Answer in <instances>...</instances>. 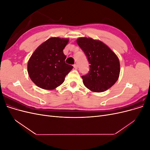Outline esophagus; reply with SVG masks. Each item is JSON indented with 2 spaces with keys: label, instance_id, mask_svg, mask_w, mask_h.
I'll return each instance as SVG.
<instances>
[{
  "label": "esophagus",
  "instance_id": "esophagus-1",
  "mask_svg": "<svg viewBox=\"0 0 150 150\" xmlns=\"http://www.w3.org/2000/svg\"><path fill=\"white\" fill-rule=\"evenodd\" d=\"M74 69H78V64H74Z\"/></svg>",
  "mask_w": 150,
  "mask_h": 150
}]
</instances>
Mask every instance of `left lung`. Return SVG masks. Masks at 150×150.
I'll list each match as a JSON object with an SVG mask.
<instances>
[{
  "label": "left lung",
  "instance_id": "obj_1",
  "mask_svg": "<svg viewBox=\"0 0 150 150\" xmlns=\"http://www.w3.org/2000/svg\"><path fill=\"white\" fill-rule=\"evenodd\" d=\"M76 42L90 64L89 73L82 76L84 86L95 93L110 88L120 76V64L116 54L99 40L84 37L78 38Z\"/></svg>",
  "mask_w": 150,
  "mask_h": 150
}]
</instances>
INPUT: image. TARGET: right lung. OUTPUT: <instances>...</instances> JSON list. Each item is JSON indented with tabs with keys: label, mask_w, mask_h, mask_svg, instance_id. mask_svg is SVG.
Listing matches in <instances>:
<instances>
[{
	"label": "right lung",
	"mask_w": 150,
	"mask_h": 150,
	"mask_svg": "<svg viewBox=\"0 0 150 150\" xmlns=\"http://www.w3.org/2000/svg\"><path fill=\"white\" fill-rule=\"evenodd\" d=\"M69 39L51 38L42 43L32 54L28 63L30 79L40 88L52 90L62 84L73 68L65 62L63 49Z\"/></svg>",
	"instance_id": "obj_1"
}]
</instances>
